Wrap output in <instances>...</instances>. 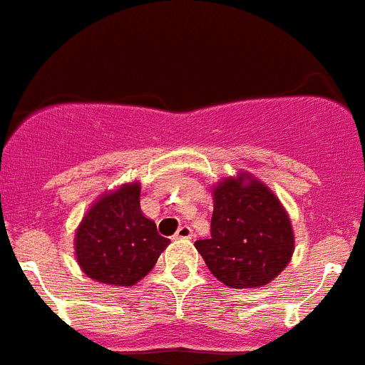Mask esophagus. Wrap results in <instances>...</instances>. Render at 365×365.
Returning <instances> with one entry per match:
<instances>
[{"mask_svg": "<svg viewBox=\"0 0 365 365\" xmlns=\"http://www.w3.org/2000/svg\"><path fill=\"white\" fill-rule=\"evenodd\" d=\"M192 237H193V230L190 228V226H180V228L177 230L175 235H173V239L182 240V239H192Z\"/></svg>", "mask_w": 365, "mask_h": 365, "instance_id": "34e87169", "label": "esophagus"}]
</instances>
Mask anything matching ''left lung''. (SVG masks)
<instances>
[{"mask_svg": "<svg viewBox=\"0 0 365 365\" xmlns=\"http://www.w3.org/2000/svg\"><path fill=\"white\" fill-rule=\"evenodd\" d=\"M195 248L226 286L262 287L289 264L295 235L279 197L240 172L213 188L212 237L197 240Z\"/></svg>", "mask_w": 365, "mask_h": 365, "instance_id": "obj_1", "label": "left lung"}]
</instances>
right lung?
Here are the masks:
<instances>
[{
	"label": "right lung",
	"instance_id": "add662e5",
	"mask_svg": "<svg viewBox=\"0 0 365 365\" xmlns=\"http://www.w3.org/2000/svg\"><path fill=\"white\" fill-rule=\"evenodd\" d=\"M141 185L126 182L99 197L78 226L73 248L90 279L133 286L148 275L170 239L141 212Z\"/></svg>",
	"mask_w": 365,
	"mask_h": 365
}]
</instances>
